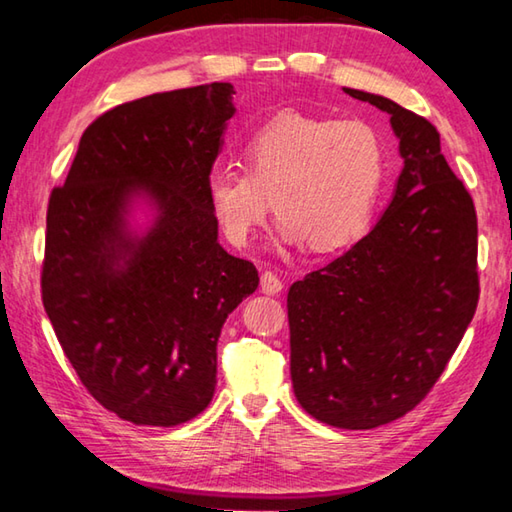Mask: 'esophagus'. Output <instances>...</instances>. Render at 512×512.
<instances>
[{
  "label": "esophagus",
  "mask_w": 512,
  "mask_h": 512,
  "mask_svg": "<svg viewBox=\"0 0 512 512\" xmlns=\"http://www.w3.org/2000/svg\"><path fill=\"white\" fill-rule=\"evenodd\" d=\"M259 287H262L264 293H268V296H275V293L282 291V280L277 277L275 273L266 271L262 273V280H259Z\"/></svg>",
  "instance_id": "obj_1"
}]
</instances>
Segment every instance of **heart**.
Here are the masks:
<instances>
[{
	"instance_id": "1",
	"label": "heart",
	"mask_w": 512,
	"mask_h": 512,
	"mask_svg": "<svg viewBox=\"0 0 512 512\" xmlns=\"http://www.w3.org/2000/svg\"><path fill=\"white\" fill-rule=\"evenodd\" d=\"M244 167L221 164L207 176V201L230 244L253 239L271 198L282 239L332 253L368 232L388 155L366 121L282 112L248 137Z\"/></svg>"
}]
</instances>
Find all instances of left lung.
<instances>
[{"mask_svg": "<svg viewBox=\"0 0 512 512\" xmlns=\"http://www.w3.org/2000/svg\"><path fill=\"white\" fill-rule=\"evenodd\" d=\"M404 167L366 237L293 282L291 379L302 409L339 429L404 418L443 375L479 305L476 210L440 153V133L377 94Z\"/></svg>", "mask_w": 512, "mask_h": 512, "instance_id": "1", "label": "left lung"}]
</instances>
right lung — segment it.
I'll use <instances>...</instances> for the list:
<instances>
[{"instance_id":"obj_1","label":"right lung","mask_w":512,"mask_h":512,"mask_svg":"<svg viewBox=\"0 0 512 512\" xmlns=\"http://www.w3.org/2000/svg\"><path fill=\"white\" fill-rule=\"evenodd\" d=\"M232 94L207 83L103 112L51 189L42 305L85 391L133 424L176 427L210 404L221 327L259 284L216 241L207 201ZM140 188L159 219L133 245L123 210Z\"/></svg>"}]
</instances>
